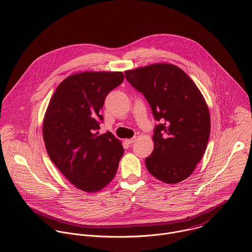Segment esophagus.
<instances>
[{
  "mask_svg": "<svg viewBox=\"0 0 252 252\" xmlns=\"http://www.w3.org/2000/svg\"><path fill=\"white\" fill-rule=\"evenodd\" d=\"M136 140H137V137H133L132 139H129V140H126V143L127 144H129V145H131V144H133V143H135L136 142Z\"/></svg>",
  "mask_w": 252,
  "mask_h": 252,
  "instance_id": "esophagus-1",
  "label": "esophagus"
}]
</instances>
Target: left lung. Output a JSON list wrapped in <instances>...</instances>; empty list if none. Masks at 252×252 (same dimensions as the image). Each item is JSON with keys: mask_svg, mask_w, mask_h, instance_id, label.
<instances>
[{"mask_svg": "<svg viewBox=\"0 0 252 252\" xmlns=\"http://www.w3.org/2000/svg\"><path fill=\"white\" fill-rule=\"evenodd\" d=\"M127 81L151 104L156 120L154 152L147 169L166 184L191 175L201 160L210 135L206 101L193 81L181 68L156 63L125 71Z\"/></svg>", "mask_w": 252, "mask_h": 252, "instance_id": "8db88e82", "label": "left lung"}]
</instances>
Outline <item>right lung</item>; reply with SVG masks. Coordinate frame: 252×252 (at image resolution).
I'll return each instance as SVG.
<instances>
[{
  "label": "right lung",
  "instance_id": "1",
  "mask_svg": "<svg viewBox=\"0 0 252 252\" xmlns=\"http://www.w3.org/2000/svg\"><path fill=\"white\" fill-rule=\"evenodd\" d=\"M124 80L122 72L87 71L58 86L43 122L51 160L77 189L94 192L114 178L124 154L111 133L98 135L105 96Z\"/></svg>",
  "mask_w": 252,
  "mask_h": 252
}]
</instances>
